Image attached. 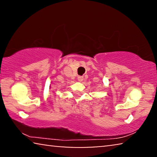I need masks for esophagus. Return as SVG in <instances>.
Listing matches in <instances>:
<instances>
[{
    "label": "esophagus",
    "instance_id": "34e87169",
    "mask_svg": "<svg viewBox=\"0 0 157 157\" xmlns=\"http://www.w3.org/2000/svg\"><path fill=\"white\" fill-rule=\"evenodd\" d=\"M78 79L79 82H82L83 79H84V77L83 76H78Z\"/></svg>",
    "mask_w": 157,
    "mask_h": 157
}]
</instances>
